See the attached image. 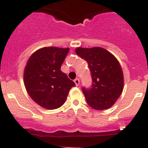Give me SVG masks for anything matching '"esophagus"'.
Instances as JSON below:
<instances>
[{"mask_svg": "<svg viewBox=\"0 0 148 148\" xmlns=\"http://www.w3.org/2000/svg\"><path fill=\"white\" fill-rule=\"evenodd\" d=\"M74 82H75V84L76 86H79V84H80V81H79V79H75V80H74Z\"/></svg>", "mask_w": 148, "mask_h": 148, "instance_id": "1", "label": "esophagus"}]
</instances>
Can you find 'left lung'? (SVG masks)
<instances>
[{"mask_svg": "<svg viewBox=\"0 0 148 148\" xmlns=\"http://www.w3.org/2000/svg\"><path fill=\"white\" fill-rule=\"evenodd\" d=\"M75 52L88 62L91 73V88L82 89L88 104L96 110L111 108L123 89V70L119 61L101 47H79Z\"/></svg>", "mask_w": 148, "mask_h": 148, "instance_id": "obj_1", "label": "left lung"}]
</instances>
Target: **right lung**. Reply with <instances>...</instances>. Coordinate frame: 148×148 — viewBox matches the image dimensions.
<instances>
[{"label":"right lung","mask_w":148,"mask_h":148,"mask_svg":"<svg viewBox=\"0 0 148 148\" xmlns=\"http://www.w3.org/2000/svg\"><path fill=\"white\" fill-rule=\"evenodd\" d=\"M69 48L44 47L38 49L27 60L24 71V83L27 93L39 106L49 110L65 103L69 90L75 86L61 65Z\"/></svg>","instance_id":"obj_1"}]
</instances>
